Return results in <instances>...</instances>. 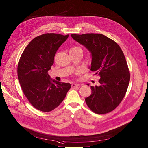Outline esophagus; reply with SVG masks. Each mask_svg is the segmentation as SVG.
<instances>
[{
	"instance_id": "esophagus-1",
	"label": "esophagus",
	"mask_w": 148,
	"mask_h": 148,
	"mask_svg": "<svg viewBox=\"0 0 148 148\" xmlns=\"http://www.w3.org/2000/svg\"><path fill=\"white\" fill-rule=\"evenodd\" d=\"M78 86H79V85L77 84V83H72V85H71L72 88H75V87Z\"/></svg>"
}]
</instances>
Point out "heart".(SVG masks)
I'll return each mask as SVG.
<instances>
[{
    "label": "heart",
    "instance_id": "heart-1",
    "mask_svg": "<svg viewBox=\"0 0 148 148\" xmlns=\"http://www.w3.org/2000/svg\"><path fill=\"white\" fill-rule=\"evenodd\" d=\"M75 48V49H81V48H79V47H75V48Z\"/></svg>",
    "mask_w": 148,
    "mask_h": 148
}]
</instances>
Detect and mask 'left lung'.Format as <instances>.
<instances>
[{"instance_id": "obj_1", "label": "left lung", "mask_w": 148, "mask_h": 148, "mask_svg": "<svg viewBox=\"0 0 148 148\" xmlns=\"http://www.w3.org/2000/svg\"><path fill=\"white\" fill-rule=\"evenodd\" d=\"M71 37L91 53V71L100 77L99 86H91L92 93L85 99L86 105L98 114L113 111L124 98L130 80L123 51L116 42L101 34H72Z\"/></svg>"}]
</instances>
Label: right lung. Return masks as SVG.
<instances>
[{"instance_id":"add662e5","label":"right lung","mask_w":148,"mask_h":148,"mask_svg":"<svg viewBox=\"0 0 148 148\" xmlns=\"http://www.w3.org/2000/svg\"><path fill=\"white\" fill-rule=\"evenodd\" d=\"M68 36L55 33L38 36L29 43L19 60L17 75L23 92L39 111L54 110L71 88L70 83L52 80L48 74L57 49Z\"/></svg>"}]
</instances>
